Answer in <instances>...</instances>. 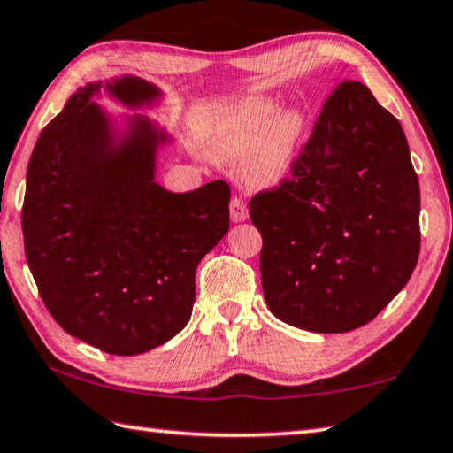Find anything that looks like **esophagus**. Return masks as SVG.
<instances>
[{
	"label": "esophagus",
	"instance_id": "1",
	"mask_svg": "<svg viewBox=\"0 0 453 453\" xmlns=\"http://www.w3.org/2000/svg\"><path fill=\"white\" fill-rule=\"evenodd\" d=\"M230 219L234 223L249 219V207H246V201L242 197H233V201H230Z\"/></svg>",
	"mask_w": 453,
	"mask_h": 453
}]
</instances>
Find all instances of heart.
I'll use <instances>...</instances> for the list:
<instances>
[{
  "instance_id": "obj_1",
  "label": "heart",
  "mask_w": 453,
  "mask_h": 453,
  "mask_svg": "<svg viewBox=\"0 0 453 453\" xmlns=\"http://www.w3.org/2000/svg\"><path fill=\"white\" fill-rule=\"evenodd\" d=\"M276 110L274 102L256 98L228 118L219 138V153L225 159H241L250 153L244 175L258 187L276 185L286 177L302 142V114L288 112L268 126Z\"/></svg>"
}]
</instances>
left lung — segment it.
<instances>
[{
    "instance_id": "1",
    "label": "left lung",
    "mask_w": 453,
    "mask_h": 453,
    "mask_svg": "<svg viewBox=\"0 0 453 453\" xmlns=\"http://www.w3.org/2000/svg\"><path fill=\"white\" fill-rule=\"evenodd\" d=\"M249 207L264 297L294 327H361L416 268L420 185L406 135L359 81L331 90L289 175Z\"/></svg>"
}]
</instances>
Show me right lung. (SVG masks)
<instances>
[{
  "label": "right lung",
  "mask_w": 453,
  "mask_h": 453,
  "mask_svg": "<svg viewBox=\"0 0 453 453\" xmlns=\"http://www.w3.org/2000/svg\"><path fill=\"white\" fill-rule=\"evenodd\" d=\"M76 90L39 135L21 211L25 258L41 300L68 335L110 355H140L181 331L195 303V272L228 230L223 179L189 193L153 181L164 134L138 120L110 150L108 124ZM130 106L157 90L134 76L106 84Z\"/></svg>",
  "instance_id": "right-lung-1"
}]
</instances>
